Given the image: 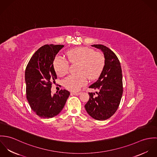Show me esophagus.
Returning a JSON list of instances; mask_svg holds the SVG:
<instances>
[{
    "label": "esophagus",
    "mask_w": 157,
    "mask_h": 157,
    "mask_svg": "<svg viewBox=\"0 0 157 157\" xmlns=\"http://www.w3.org/2000/svg\"><path fill=\"white\" fill-rule=\"evenodd\" d=\"M71 94H73V95H80L81 93H80V92H71Z\"/></svg>",
    "instance_id": "34e87169"
}]
</instances>
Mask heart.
<instances>
[{"instance_id": "obj_1", "label": "heart", "mask_w": 157, "mask_h": 157, "mask_svg": "<svg viewBox=\"0 0 157 157\" xmlns=\"http://www.w3.org/2000/svg\"><path fill=\"white\" fill-rule=\"evenodd\" d=\"M67 61L71 63H77V74L67 76L63 80V86L69 90L78 91L86 83L87 77L90 80L97 78L105 65V57L98 52L87 47H78L67 51L66 53ZM67 60L57 57L53 62V66L59 76L67 73L69 64Z\"/></svg>"}]
</instances>
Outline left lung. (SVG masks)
<instances>
[{"label":"left lung","instance_id":"left-lung-1","mask_svg":"<svg viewBox=\"0 0 157 157\" xmlns=\"http://www.w3.org/2000/svg\"><path fill=\"white\" fill-rule=\"evenodd\" d=\"M91 46L103 53L105 65L98 79L89 87L97 90V95L89 92L90 99L85 108L93 118L105 120L115 113L120 105L123 94L122 71L118 59L111 49L103 45Z\"/></svg>","mask_w":157,"mask_h":157}]
</instances>
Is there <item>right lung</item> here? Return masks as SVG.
Segmentation results:
<instances>
[{"label": "right lung", "instance_id": "obj_1", "mask_svg": "<svg viewBox=\"0 0 157 157\" xmlns=\"http://www.w3.org/2000/svg\"><path fill=\"white\" fill-rule=\"evenodd\" d=\"M61 45H45L31 57L25 70L26 98L32 110L41 118H49L62 111L70 92L60 90L51 94V85L57 78L53 66Z\"/></svg>", "mask_w": 157, "mask_h": 157}]
</instances>
